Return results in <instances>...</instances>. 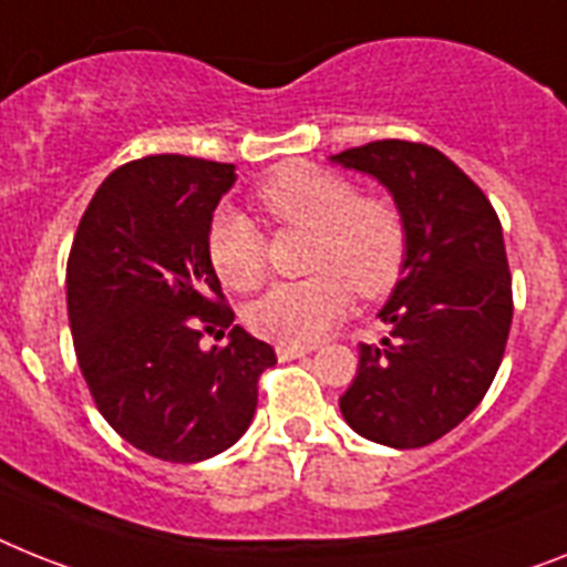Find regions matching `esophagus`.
I'll return each instance as SVG.
<instances>
[{
  "label": "esophagus",
  "mask_w": 567,
  "mask_h": 567,
  "mask_svg": "<svg viewBox=\"0 0 567 567\" xmlns=\"http://www.w3.org/2000/svg\"><path fill=\"white\" fill-rule=\"evenodd\" d=\"M308 351L311 349H306V346H276V357L279 360H297V357H306Z\"/></svg>",
  "instance_id": "obj_1"
}]
</instances>
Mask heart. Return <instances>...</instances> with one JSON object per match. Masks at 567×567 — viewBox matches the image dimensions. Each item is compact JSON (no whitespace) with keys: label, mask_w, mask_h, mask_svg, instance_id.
<instances>
[{"label":"heart","mask_w":567,"mask_h":567,"mask_svg":"<svg viewBox=\"0 0 567 567\" xmlns=\"http://www.w3.org/2000/svg\"><path fill=\"white\" fill-rule=\"evenodd\" d=\"M254 198L276 227L311 233V276L276 285L247 308L254 334L279 346H311L346 317L351 288L357 297L380 299L401 279L409 250L403 213L386 198L360 195L346 175L293 161L261 181ZM207 256L233 291H254L268 276L265 233L230 207L213 216Z\"/></svg>","instance_id":"heart-1"}]
</instances>
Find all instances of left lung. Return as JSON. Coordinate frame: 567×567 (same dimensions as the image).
I'll use <instances>...</instances> for the list:
<instances>
[{
  "mask_svg": "<svg viewBox=\"0 0 567 567\" xmlns=\"http://www.w3.org/2000/svg\"><path fill=\"white\" fill-rule=\"evenodd\" d=\"M331 161L374 175L409 230L406 265L380 311L389 337L360 342L340 412L374 444L426 446L482 403L502 365L513 322L502 221L482 187L435 146L389 137Z\"/></svg>",
  "mask_w": 567,
  "mask_h": 567,
  "instance_id": "8db88e82",
  "label": "left lung"
}]
</instances>
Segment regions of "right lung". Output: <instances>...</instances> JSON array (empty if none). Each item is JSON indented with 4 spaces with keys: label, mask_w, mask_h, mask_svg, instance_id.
I'll return each mask as SVG.
<instances>
[{
    "label": "right lung",
    "mask_w": 567,
    "mask_h": 567,
    "mask_svg": "<svg viewBox=\"0 0 567 567\" xmlns=\"http://www.w3.org/2000/svg\"><path fill=\"white\" fill-rule=\"evenodd\" d=\"M233 164L146 155L117 166L85 207L65 270L69 322L94 406L152 458L195 464L245 435L268 342L233 326L207 230ZM218 327L227 347L197 342Z\"/></svg>",
    "instance_id": "right-lung-1"
}]
</instances>
